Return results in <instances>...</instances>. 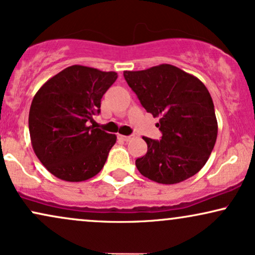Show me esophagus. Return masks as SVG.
Segmentation results:
<instances>
[{"label": "esophagus", "instance_id": "34e87169", "mask_svg": "<svg viewBox=\"0 0 255 255\" xmlns=\"http://www.w3.org/2000/svg\"><path fill=\"white\" fill-rule=\"evenodd\" d=\"M122 140H124V142H128V140L133 139L134 138V134H130V136H119Z\"/></svg>", "mask_w": 255, "mask_h": 255}]
</instances>
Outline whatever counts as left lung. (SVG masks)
Returning <instances> with one entry per match:
<instances>
[{"label":"left lung","mask_w":255,"mask_h":255,"mask_svg":"<svg viewBox=\"0 0 255 255\" xmlns=\"http://www.w3.org/2000/svg\"><path fill=\"white\" fill-rule=\"evenodd\" d=\"M124 78L146 112L159 117L161 139L143 137L147 151L136 159L149 180L174 184L197 174L208 161L218 136L213 99L194 75L163 64Z\"/></svg>","instance_id":"left-lung-1"}]
</instances>
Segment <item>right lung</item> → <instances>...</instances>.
<instances>
[{
	"mask_svg": "<svg viewBox=\"0 0 255 255\" xmlns=\"http://www.w3.org/2000/svg\"><path fill=\"white\" fill-rule=\"evenodd\" d=\"M116 72L74 65L51 78L34 97L29 133L34 152L47 170L68 182H81L102 170L117 137L89 125Z\"/></svg>",
	"mask_w": 255,
	"mask_h": 255,
	"instance_id": "add662e5",
	"label": "right lung"
}]
</instances>
